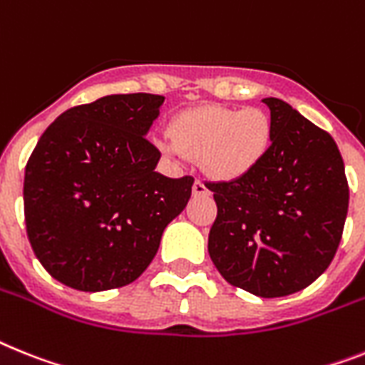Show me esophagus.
I'll return each mask as SVG.
<instances>
[{"label":"esophagus","instance_id":"obj_1","mask_svg":"<svg viewBox=\"0 0 365 365\" xmlns=\"http://www.w3.org/2000/svg\"><path fill=\"white\" fill-rule=\"evenodd\" d=\"M207 192H210V189L204 185V182L197 180V182L192 183V195H195V197H198V195H207Z\"/></svg>","mask_w":365,"mask_h":365}]
</instances>
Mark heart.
<instances>
[{
    "label": "heart",
    "instance_id": "b5f03b06",
    "mask_svg": "<svg viewBox=\"0 0 365 365\" xmlns=\"http://www.w3.org/2000/svg\"><path fill=\"white\" fill-rule=\"evenodd\" d=\"M272 143V120L259 107L202 106L170 122V137L155 140L168 158L200 159L217 180H240L258 168Z\"/></svg>",
    "mask_w": 365,
    "mask_h": 365
}]
</instances>
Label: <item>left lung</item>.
I'll use <instances>...</instances> for the list:
<instances>
[{
	"label": "left lung",
	"instance_id": "obj_1",
	"mask_svg": "<svg viewBox=\"0 0 365 365\" xmlns=\"http://www.w3.org/2000/svg\"><path fill=\"white\" fill-rule=\"evenodd\" d=\"M272 143L258 168L207 183L217 202L211 262L232 286L286 297L327 271L344 234L349 185L332 137L278 98H265Z\"/></svg>",
	"mask_w": 365,
	"mask_h": 365
}]
</instances>
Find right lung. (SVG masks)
Returning a JSON list of instances; mask_svg holds the SVG:
<instances>
[{"mask_svg":"<svg viewBox=\"0 0 365 365\" xmlns=\"http://www.w3.org/2000/svg\"><path fill=\"white\" fill-rule=\"evenodd\" d=\"M165 96L111 94L72 107L26 165L24 213L33 252L55 280L79 292L131 284L187 206L191 176L155 173L148 139Z\"/></svg>","mask_w":365,"mask_h":365,"instance_id":"right-lung-1","label":"right lung"}]
</instances>
